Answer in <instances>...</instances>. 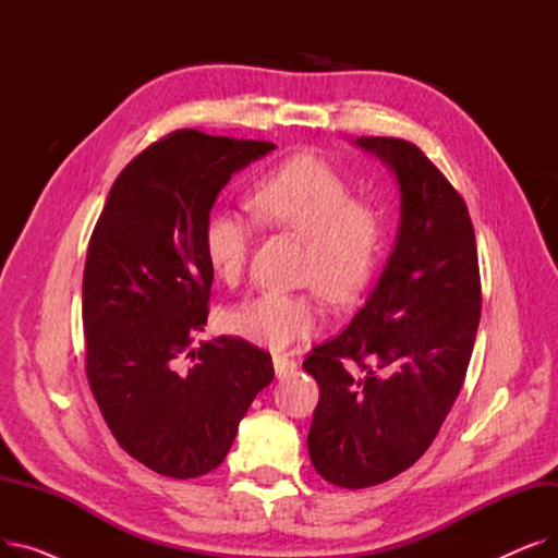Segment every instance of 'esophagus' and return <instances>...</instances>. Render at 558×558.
<instances>
[{"instance_id": "esophagus-1", "label": "esophagus", "mask_w": 558, "mask_h": 558, "mask_svg": "<svg viewBox=\"0 0 558 558\" xmlns=\"http://www.w3.org/2000/svg\"><path fill=\"white\" fill-rule=\"evenodd\" d=\"M296 362L291 360V357H287V355H274V371H276V375L282 379V377H289V375H294V371H296Z\"/></svg>"}]
</instances>
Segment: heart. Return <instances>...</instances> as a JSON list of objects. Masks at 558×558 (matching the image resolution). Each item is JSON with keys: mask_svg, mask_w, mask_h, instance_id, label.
Returning a JSON list of instances; mask_svg holds the SVG:
<instances>
[{"mask_svg": "<svg viewBox=\"0 0 558 558\" xmlns=\"http://www.w3.org/2000/svg\"><path fill=\"white\" fill-rule=\"evenodd\" d=\"M253 217L305 238L303 280L332 303H350L368 284L383 253L385 221L324 158L301 154L264 173L251 192ZM201 246L215 276L234 282L251 248V223L223 208L208 213ZM318 320L312 294H262L232 307L228 328L257 345L287 350L305 341Z\"/></svg>", "mask_w": 558, "mask_h": 558, "instance_id": "obj_1", "label": "heart"}]
</instances>
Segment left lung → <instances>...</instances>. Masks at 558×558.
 Masks as SVG:
<instances>
[{
	"label": "left lung",
	"instance_id": "1",
	"mask_svg": "<svg viewBox=\"0 0 558 558\" xmlns=\"http://www.w3.org/2000/svg\"><path fill=\"white\" fill-rule=\"evenodd\" d=\"M355 144L396 173L400 228L364 307L303 362L318 383L310 459L341 488L383 484L425 454L463 387L482 314L461 194L412 142Z\"/></svg>",
	"mask_w": 558,
	"mask_h": 558
}]
</instances>
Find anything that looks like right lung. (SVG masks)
Wrapping results in <instances>:
<instances>
[{"label":"right lung","instance_id":"obj_1","mask_svg":"<svg viewBox=\"0 0 558 558\" xmlns=\"http://www.w3.org/2000/svg\"><path fill=\"white\" fill-rule=\"evenodd\" d=\"M271 142L173 131L110 187L83 271L85 373L112 436L154 473L192 480L226 459L271 355L240 337L192 348L215 271L201 228L234 171Z\"/></svg>","mask_w":558,"mask_h":558}]
</instances>
